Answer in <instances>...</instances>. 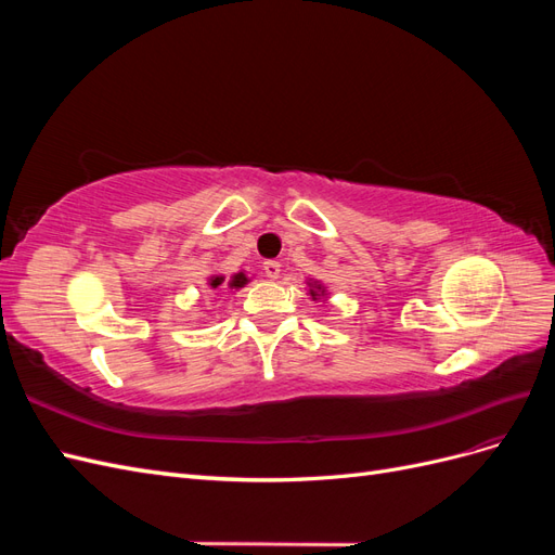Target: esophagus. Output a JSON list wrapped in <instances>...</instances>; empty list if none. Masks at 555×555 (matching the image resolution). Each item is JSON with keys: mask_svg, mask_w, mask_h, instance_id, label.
<instances>
[{"mask_svg": "<svg viewBox=\"0 0 555 555\" xmlns=\"http://www.w3.org/2000/svg\"><path fill=\"white\" fill-rule=\"evenodd\" d=\"M280 271H282L280 261H266V263H263V273H266V278L278 280V278H280Z\"/></svg>", "mask_w": 555, "mask_h": 555, "instance_id": "esophagus-1", "label": "esophagus"}]
</instances>
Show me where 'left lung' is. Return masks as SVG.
<instances>
[{
    "label": "left lung",
    "instance_id": "obj_1",
    "mask_svg": "<svg viewBox=\"0 0 555 555\" xmlns=\"http://www.w3.org/2000/svg\"><path fill=\"white\" fill-rule=\"evenodd\" d=\"M308 287H310V296H312V300H322V298H328L326 296V287H324V284L322 282H317V280H310L308 282Z\"/></svg>",
    "mask_w": 555,
    "mask_h": 555
}]
</instances>
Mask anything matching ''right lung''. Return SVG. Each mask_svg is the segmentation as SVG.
<instances>
[{"mask_svg":"<svg viewBox=\"0 0 555 555\" xmlns=\"http://www.w3.org/2000/svg\"><path fill=\"white\" fill-rule=\"evenodd\" d=\"M224 282H227V280H224V275H210V278H208V284H210L212 289L222 287ZM247 282H249V278L241 271V273H233V275H231V280H229L227 287H229V289H233V292H238V289H243V287H245Z\"/></svg>","mask_w":555,"mask_h":555,"instance_id":"1","label":"right lung"}]
</instances>
